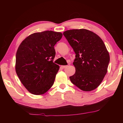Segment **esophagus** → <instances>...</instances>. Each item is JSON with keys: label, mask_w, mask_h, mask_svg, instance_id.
Returning <instances> with one entry per match:
<instances>
[{"label": "esophagus", "mask_w": 123, "mask_h": 123, "mask_svg": "<svg viewBox=\"0 0 123 123\" xmlns=\"http://www.w3.org/2000/svg\"><path fill=\"white\" fill-rule=\"evenodd\" d=\"M67 66H61V67L62 68H63V69H64V68H67Z\"/></svg>", "instance_id": "obj_1"}]
</instances>
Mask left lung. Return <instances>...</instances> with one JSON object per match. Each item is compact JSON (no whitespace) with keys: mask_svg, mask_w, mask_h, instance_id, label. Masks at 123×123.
Returning a JSON list of instances; mask_svg holds the SVG:
<instances>
[{"mask_svg":"<svg viewBox=\"0 0 123 123\" xmlns=\"http://www.w3.org/2000/svg\"><path fill=\"white\" fill-rule=\"evenodd\" d=\"M75 53V73L71 82L84 91L97 88L107 73L110 55L104 42L86 29H73L63 32Z\"/></svg>","mask_w":123,"mask_h":123,"instance_id":"obj_1","label":"left lung"}]
</instances>
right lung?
Returning <instances> with one entry per match:
<instances>
[{
	"instance_id": "1",
	"label": "right lung",
	"mask_w": 123,
	"mask_h": 123,
	"mask_svg": "<svg viewBox=\"0 0 123 123\" xmlns=\"http://www.w3.org/2000/svg\"><path fill=\"white\" fill-rule=\"evenodd\" d=\"M62 34L45 31L30 35L18 47L16 56V72L29 92L43 94L54 84L60 67L54 63V45Z\"/></svg>"
}]
</instances>
